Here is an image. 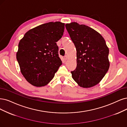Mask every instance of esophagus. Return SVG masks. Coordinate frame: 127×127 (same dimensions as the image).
<instances>
[{"label": "esophagus", "mask_w": 127, "mask_h": 127, "mask_svg": "<svg viewBox=\"0 0 127 127\" xmlns=\"http://www.w3.org/2000/svg\"><path fill=\"white\" fill-rule=\"evenodd\" d=\"M64 60H65V61L67 60V55H65V56H64Z\"/></svg>", "instance_id": "esophagus-1"}]
</instances>
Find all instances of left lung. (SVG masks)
Returning a JSON list of instances; mask_svg holds the SVG:
<instances>
[{"label":"left lung","instance_id":"left-lung-1","mask_svg":"<svg viewBox=\"0 0 127 127\" xmlns=\"http://www.w3.org/2000/svg\"><path fill=\"white\" fill-rule=\"evenodd\" d=\"M76 49L77 66L72 76L79 86L90 88L99 83L109 68V49L94 29L74 22L65 25Z\"/></svg>","mask_w":127,"mask_h":127}]
</instances>
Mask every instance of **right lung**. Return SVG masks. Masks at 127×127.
Masks as SVG:
<instances>
[{
  "label": "right lung",
  "instance_id": "add662e5",
  "mask_svg": "<svg viewBox=\"0 0 127 127\" xmlns=\"http://www.w3.org/2000/svg\"><path fill=\"white\" fill-rule=\"evenodd\" d=\"M64 26L59 21L44 23L28 31L20 41L17 60L23 76L31 85L45 86L62 65L56 42L62 37Z\"/></svg>",
  "mask_w": 127,
  "mask_h": 127
}]
</instances>
